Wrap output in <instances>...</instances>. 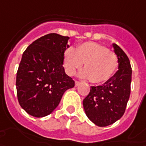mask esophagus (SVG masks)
I'll return each instance as SVG.
<instances>
[{
	"mask_svg": "<svg viewBox=\"0 0 146 146\" xmlns=\"http://www.w3.org/2000/svg\"><path fill=\"white\" fill-rule=\"evenodd\" d=\"M80 82H78V81H75V86H79V85H80Z\"/></svg>",
	"mask_w": 146,
	"mask_h": 146,
	"instance_id": "esophagus-1",
	"label": "esophagus"
}]
</instances>
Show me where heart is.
I'll return each instance as SVG.
<instances>
[{
  "instance_id": "1",
  "label": "heart",
  "mask_w": 146,
  "mask_h": 146,
  "mask_svg": "<svg viewBox=\"0 0 146 146\" xmlns=\"http://www.w3.org/2000/svg\"><path fill=\"white\" fill-rule=\"evenodd\" d=\"M79 76L90 79L93 83L108 81L116 72L119 66L117 55L102 44L86 42L74 49L68 48L64 52V66L66 73L72 76L82 66Z\"/></svg>"
}]
</instances>
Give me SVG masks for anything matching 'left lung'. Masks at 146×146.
I'll list each match as a JSON object with an SVG mask.
<instances>
[{
	"instance_id": "1",
	"label": "left lung",
	"mask_w": 146,
	"mask_h": 146,
	"mask_svg": "<svg viewBox=\"0 0 146 146\" xmlns=\"http://www.w3.org/2000/svg\"><path fill=\"white\" fill-rule=\"evenodd\" d=\"M119 60V70L102 86H91L83 100L85 112L94 124L105 127L123 116L128 103L132 81L129 59L117 44H112Z\"/></svg>"
}]
</instances>
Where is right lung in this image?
<instances>
[{
	"label": "right lung",
	"instance_id": "right-lung-1",
	"mask_svg": "<svg viewBox=\"0 0 146 146\" xmlns=\"http://www.w3.org/2000/svg\"><path fill=\"white\" fill-rule=\"evenodd\" d=\"M69 37L56 33L34 41L23 52L16 87L18 103L35 117H44L57 108L64 93L75 82L64 72V52Z\"/></svg>",
	"mask_w": 146,
	"mask_h": 146
}]
</instances>
